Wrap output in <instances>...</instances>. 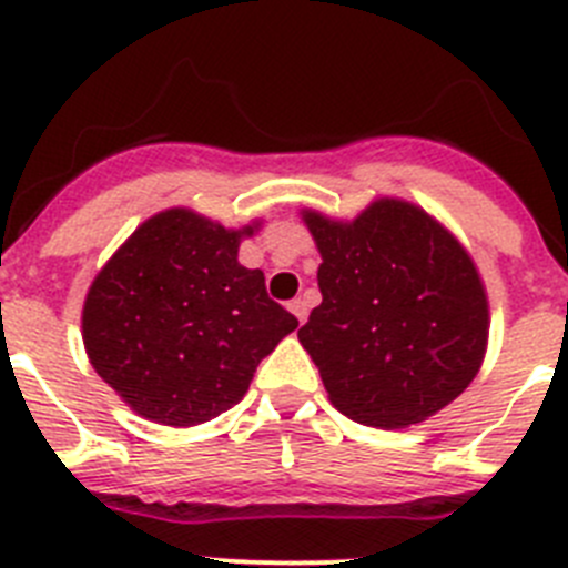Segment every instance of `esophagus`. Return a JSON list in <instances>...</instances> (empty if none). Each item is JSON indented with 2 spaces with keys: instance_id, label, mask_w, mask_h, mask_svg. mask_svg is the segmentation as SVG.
Instances as JSON below:
<instances>
[{
  "instance_id": "34e87169",
  "label": "esophagus",
  "mask_w": 568,
  "mask_h": 568,
  "mask_svg": "<svg viewBox=\"0 0 568 568\" xmlns=\"http://www.w3.org/2000/svg\"><path fill=\"white\" fill-rule=\"evenodd\" d=\"M290 313H293L295 318H298L301 324H304V321H307V313H310L307 301H304V298H293V301H290Z\"/></svg>"
}]
</instances>
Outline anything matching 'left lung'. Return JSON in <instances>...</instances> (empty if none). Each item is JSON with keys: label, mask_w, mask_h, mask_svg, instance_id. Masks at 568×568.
Here are the masks:
<instances>
[{"label": "left lung", "mask_w": 568, "mask_h": 568, "mask_svg": "<svg viewBox=\"0 0 568 568\" xmlns=\"http://www.w3.org/2000/svg\"><path fill=\"white\" fill-rule=\"evenodd\" d=\"M321 304L298 329L338 413L404 429L453 404L484 364L489 301L466 247L435 215L375 199L353 222L304 207Z\"/></svg>", "instance_id": "1"}]
</instances>
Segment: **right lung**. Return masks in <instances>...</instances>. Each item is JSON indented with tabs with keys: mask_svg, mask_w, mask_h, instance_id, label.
Instances as JSON below:
<instances>
[{
	"mask_svg": "<svg viewBox=\"0 0 568 568\" xmlns=\"http://www.w3.org/2000/svg\"><path fill=\"white\" fill-rule=\"evenodd\" d=\"M190 207L150 215L84 295L82 341L99 378L135 415L164 426L219 418L250 389L255 366L298 327L264 273L239 264L241 239Z\"/></svg>",
	"mask_w": 568,
	"mask_h": 568,
	"instance_id": "obj_1",
	"label": "right lung"
}]
</instances>
